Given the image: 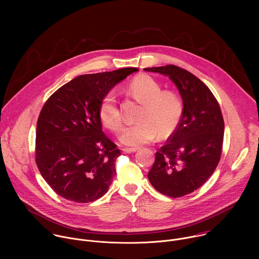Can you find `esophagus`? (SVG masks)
Instances as JSON below:
<instances>
[{"label": "esophagus", "mask_w": 259, "mask_h": 259, "mask_svg": "<svg viewBox=\"0 0 259 259\" xmlns=\"http://www.w3.org/2000/svg\"><path fill=\"white\" fill-rule=\"evenodd\" d=\"M137 150H138V149H130V147L128 149V147H125V149L122 150V152H123L124 154H131V153H135Z\"/></svg>", "instance_id": "obj_1"}]
</instances>
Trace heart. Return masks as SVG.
Here are the masks:
<instances>
[{
  "mask_svg": "<svg viewBox=\"0 0 259 259\" xmlns=\"http://www.w3.org/2000/svg\"><path fill=\"white\" fill-rule=\"evenodd\" d=\"M130 93L143 102L140 121L123 128L119 134L121 143L137 147L160 137L170 136L177 128L183 114L180 95L172 90H163V86L149 75H139L129 84ZM98 114L102 124L117 132L123 124V116L114 91L102 98Z\"/></svg>",
  "mask_w": 259,
  "mask_h": 259,
  "instance_id": "b5f03b06",
  "label": "heart"
}]
</instances>
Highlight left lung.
Wrapping results in <instances>:
<instances>
[{
  "label": "left lung",
  "mask_w": 259,
  "mask_h": 259,
  "mask_svg": "<svg viewBox=\"0 0 259 259\" xmlns=\"http://www.w3.org/2000/svg\"><path fill=\"white\" fill-rule=\"evenodd\" d=\"M144 70L168 76L182 97L180 122L156 153L147 174L159 193L180 198L202 187L216 169L223 150L224 117L211 90L192 72L173 64Z\"/></svg>",
  "instance_id": "left-lung-1"
}]
</instances>
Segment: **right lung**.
<instances>
[{
	"mask_svg": "<svg viewBox=\"0 0 259 259\" xmlns=\"http://www.w3.org/2000/svg\"><path fill=\"white\" fill-rule=\"evenodd\" d=\"M137 70L79 76L43 105L36 122L35 164L58 196L89 203L107 193L121 152L103 133L98 109L104 95Z\"/></svg>",
	"mask_w": 259,
	"mask_h": 259,
	"instance_id": "obj_1",
	"label": "right lung"
}]
</instances>
